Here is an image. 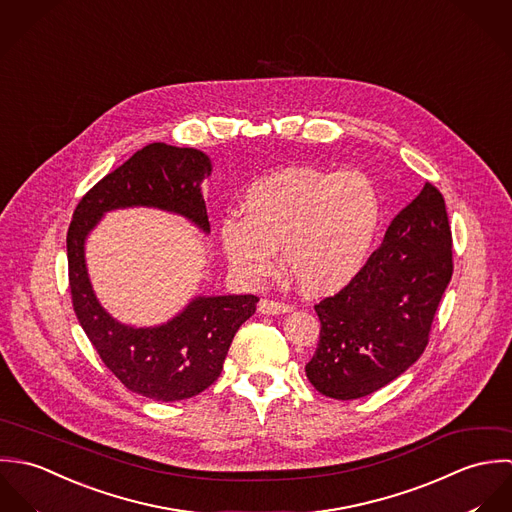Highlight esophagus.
I'll use <instances>...</instances> for the list:
<instances>
[{
	"label": "esophagus",
	"instance_id": "esophagus-1",
	"mask_svg": "<svg viewBox=\"0 0 512 512\" xmlns=\"http://www.w3.org/2000/svg\"><path fill=\"white\" fill-rule=\"evenodd\" d=\"M259 310L263 314H281V312H291L293 305L283 303V301H275V299H261Z\"/></svg>",
	"mask_w": 512,
	"mask_h": 512
}]
</instances>
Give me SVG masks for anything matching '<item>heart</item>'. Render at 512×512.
<instances>
[{"mask_svg": "<svg viewBox=\"0 0 512 512\" xmlns=\"http://www.w3.org/2000/svg\"><path fill=\"white\" fill-rule=\"evenodd\" d=\"M382 217L376 186L356 170L287 168L253 182L241 219L219 223L225 257L251 283L275 271V249L301 289L326 295L348 285L364 267Z\"/></svg>", "mask_w": 512, "mask_h": 512, "instance_id": "obj_1", "label": "heart"}]
</instances>
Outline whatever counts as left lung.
<instances>
[{
  "instance_id": "8db88e82",
  "label": "left lung",
  "mask_w": 512,
  "mask_h": 512,
  "mask_svg": "<svg viewBox=\"0 0 512 512\" xmlns=\"http://www.w3.org/2000/svg\"><path fill=\"white\" fill-rule=\"evenodd\" d=\"M453 275V237L441 192L425 184L390 223L362 271L314 310L320 338L307 364L314 390L364 398L423 354Z\"/></svg>"
}]
</instances>
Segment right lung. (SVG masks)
I'll return each mask as SVG.
<instances>
[{
    "instance_id": "right-lung-1",
    "label": "right lung",
    "mask_w": 512,
    "mask_h": 512,
    "mask_svg": "<svg viewBox=\"0 0 512 512\" xmlns=\"http://www.w3.org/2000/svg\"><path fill=\"white\" fill-rule=\"evenodd\" d=\"M207 156L194 148L154 142L97 182L75 207L67 231L73 310L104 366L134 394L178 402L207 390L221 374L239 326L259 297H200L168 324L130 328L104 310L89 283L85 237L108 209L154 205L176 211L209 231L200 184L209 176Z\"/></svg>"
}]
</instances>
